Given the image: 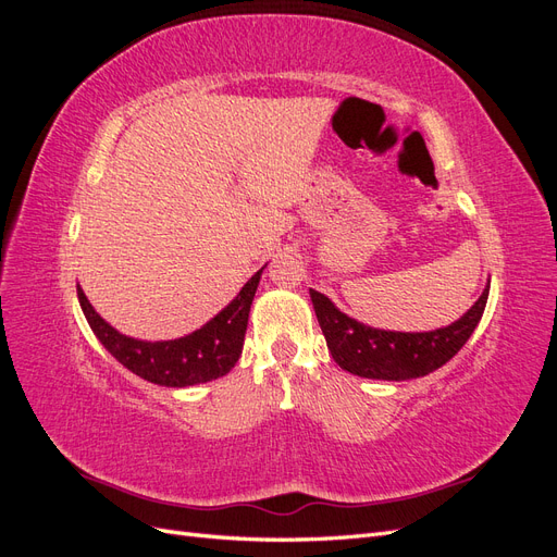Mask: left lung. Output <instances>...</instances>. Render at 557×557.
I'll return each instance as SVG.
<instances>
[{"instance_id":"8db88e82","label":"left lung","mask_w":557,"mask_h":557,"mask_svg":"<svg viewBox=\"0 0 557 557\" xmlns=\"http://www.w3.org/2000/svg\"><path fill=\"white\" fill-rule=\"evenodd\" d=\"M491 281L471 309L455 323L432 332H391L369 327L334 307L323 293L309 290L313 311L334 362L362 379L409 381L428 376L458 352L485 311Z\"/></svg>"}]
</instances>
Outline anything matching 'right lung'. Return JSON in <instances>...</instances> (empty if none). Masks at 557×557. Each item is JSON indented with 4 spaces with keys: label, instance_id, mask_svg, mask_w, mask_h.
<instances>
[{
    "label": "right lung",
    "instance_id": "obj_1",
    "mask_svg": "<svg viewBox=\"0 0 557 557\" xmlns=\"http://www.w3.org/2000/svg\"><path fill=\"white\" fill-rule=\"evenodd\" d=\"M262 269L250 276L239 295L221 313H215L207 325L170 342H144L117 332L92 309L81 285H76V295L90 330L117 362L150 383L185 387L221 379L237 364Z\"/></svg>",
    "mask_w": 557,
    "mask_h": 557
}]
</instances>
